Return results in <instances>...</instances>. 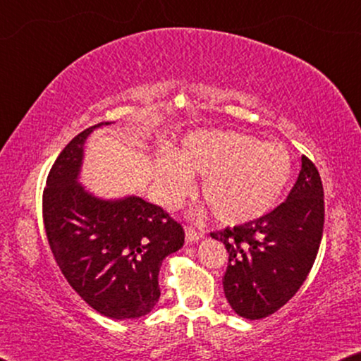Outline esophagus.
Returning a JSON list of instances; mask_svg holds the SVG:
<instances>
[{
	"mask_svg": "<svg viewBox=\"0 0 361 361\" xmlns=\"http://www.w3.org/2000/svg\"><path fill=\"white\" fill-rule=\"evenodd\" d=\"M205 238V231L195 230L194 226H187L185 228V240L187 243H197V241Z\"/></svg>",
	"mask_w": 361,
	"mask_h": 361,
	"instance_id": "34e87169",
	"label": "esophagus"
}]
</instances>
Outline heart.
<instances>
[{"instance_id":"heart-1","label":"heart","mask_w":361,"mask_h":361,"mask_svg":"<svg viewBox=\"0 0 361 361\" xmlns=\"http://www.w3.org/2000/svg\"><path fill=\"white\" fill-rule=\"evenodd\" d=\"M290 174L293 161L279 142H259L226 130L192 131L174 152L154 159V180L164 204H179L190 190V176H204L202 199L220 224L230 226L268 215Z\"/></svg>"}]
</instances>
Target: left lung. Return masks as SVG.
<instances>
[{
	"mask_svg": "<svg viewBox=\"0 0 361 361\" xmlns=\"http://www.w3.org/2000/svg\"><path fill=\"white\" fill-rule=\"evenodd\" d=\"M284 204L263 219L210 233L228 251L225 298L240 317L258 320L283 307L307 278L324 230L319 171L302 156Z\"/></svg>",
	"mask_w": 361,
	"mask_h": 361,
	"instance_id": "1",
	"label": "left lung"
}]
</instances>
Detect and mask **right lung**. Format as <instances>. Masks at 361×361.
I'll list each match as a JSON object with an SVG mask.
<instances>
[{"instance_id":"right-lung-1","label":"right lung","mask_w":361,"mask_h":361,"mask_svg":"<svg viewBox=\"0 0 361 361\" xmlns=\"http://www.w3.org/2000/svg\"><path fill=\"white\" fill-rule=\"evenodd\" d=\"M98 123L63 147L42 197L44 226L62 274L85 302L116 320L154 309L162 261L184 245V230L159 205L137 195L103 199L80 182L88 136Z\"/></svg>"}]
</instances>
